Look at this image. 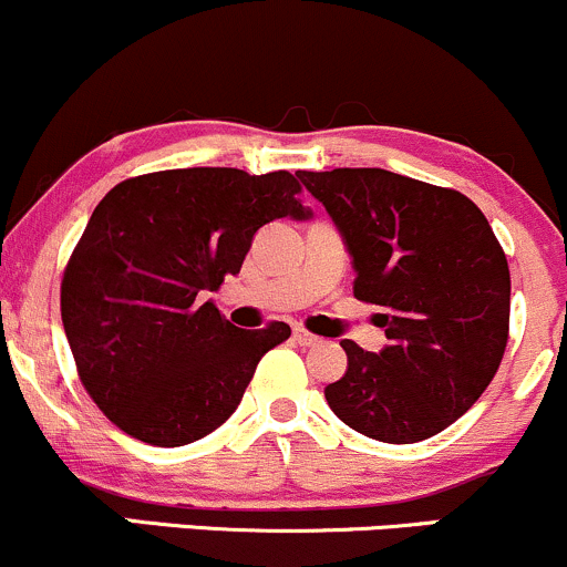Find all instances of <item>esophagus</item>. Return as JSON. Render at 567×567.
Returning a JSON list of instances; mask_svg holds the SVG:
<instances>
[{"instance_id": "1", "label": "esophagus", "mask_w": 567, "mask_h": 567, "mask_svg": "<svg viewBox=\"0 0 567 567\" xmlns=\"http://www.w3.org/2000/svg\"><path fill=\"white\" fill-rule=\"evenodd\" d=\"M295 342H297V346H302V348H313V346H318V342H321V337L310 334L308 329H302V327H295Z\"/></svg>"}]
</instances>
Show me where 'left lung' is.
<instances>
[{"mask_svg": "<svg viewBox=\"0 0 567 567\" xmlns=\"http://www.w3.org/2000/svg\"><path fill=\"white\" fill-rule=\"evenodd\" d=\"M353 257L355 300L378 305L388 346L342 340L348 372L323 388L342 423L412 444L472 406L508 340V278L485 214L466 195L383 168L297 171Z\"/></svg>", "mask_w": 567, "mask_h": 567, "instance_id": "left-lung-1", "label": "left lung"}]
</instances>
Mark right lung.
<instances>
[{
    "label": "right lung",
    "mask_w": 567,
    "mask_h": 567,
    "mask_svg": "<svg viewBox=\"0 0 567 567\" xmlns=\"http://www.w3.org/2000/svg\"><path fill=\"white\" fill-rule=\"evenodd\" d=\"M289 171L174 168L120 182L95 206L61 281L85 391L133 439L182 447L219 429L289 323L233 327L203 297L238 276L254 233L310 219Z\"/></svg>",
    "instance_id": "obj_1"
}]
</instances>
